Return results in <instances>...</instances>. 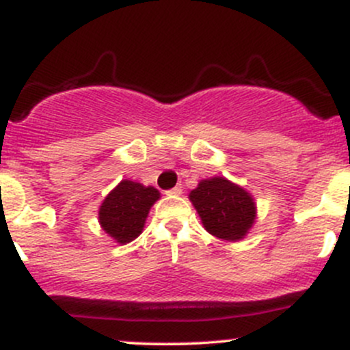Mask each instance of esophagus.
I'll use <instances>...</instances> for the list:
<instances>
[{
    "label": "esophagus",
    "instance_id": "1",
    "mask_svg": "<svg viewBox=\"0 0 350 350\" xmlns=\"http://www.w3.org/2000/svg\"><path fill=\"white\" fill-rule=\"evenodd\" d=\"M167 194H169V196H181V194H183V187H181V186L172 187V189L167 191Z\"/></svg>",
    "mask_w": 350,
    "mask_h": 350
}]
</instances>
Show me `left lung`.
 <instances>
[{"label": "left lung", "mask_w": 350, "mask_h": 350, "mask_svg": "<svg viewBox=\"0 0 350 350\" xmlns=\"http://www.w3.org/2000/svg\"><path fill=\"white\" fill-rule=\"evenodd\" d=\"M189 201L206 231L222 241L244 239L256 222L257 207L252 194L221 176L199 181L189 193Z\"/></svg>", "instance_id": "8db88e82"}]
</instances>
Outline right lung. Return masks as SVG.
Masks as SVG:
<instances>
[{
	"mask_svg": "<svg viewBox=\"0 0 350 350\" xmlns=\"http://www.w3.org/2000/svg\"><path fill=\"white\" fill-rule=\"evenodd\" d=\"M161 193L152 186L122 179L99 206L98 219L114 243L128 244L143 232L146 219Z\"/></svg>",
	"mask_w": 350,
	"mask_h": 350,
	"instance_id": "add662e5",
	"label": "right lung"
}]
</instances>
